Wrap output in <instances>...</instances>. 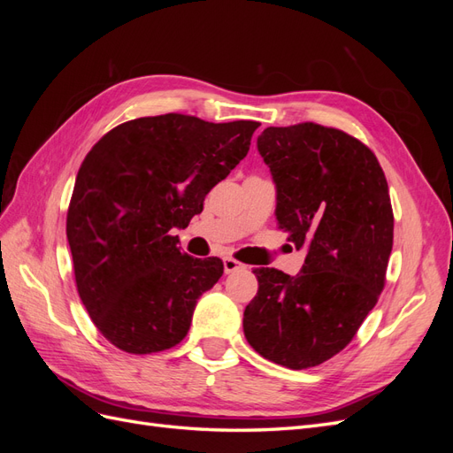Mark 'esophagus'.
<instances>
[{"label": "esophagus", "mask_w": 453, "mask_h": 453, "mask_svg": "<svg viewBox=\"0 0 453 453\" xmlns=\"http://www.w3.org/2000/svg\"><path fill=\"white\" fill-rule=\"evenodd\" d=\"M223 265H225V273H232V272H236V270L243 268L242 263H238L236 258H230V257H226V258L223 260Z\"/></svg>", "instance_id": "esophagus-1"}]
</instances>
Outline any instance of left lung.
<instances>
[{
    "instance_id": "8db88e82",
    "label": "left lung",
    "mask_w": 453,
    "mask_h": 453,
    "mask_svg": "<svg viewBox=\"0 0 453 453\" xmlns=\"http://www.w3.org/2000/svg\"><path fill=\"white\" fill-rule=\"evenodd\" d=\"M258 155L276 185L278 228L303 270H253L258 291L243 334L265 359L300 370L344 349L378 303L393 248L386 175L372 150L346 132L313 122L270 127Z\"/></svg>"
}]
</instances>
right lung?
<instances>
[{
    "mask_svg": "<svg viewBox=\"0 0 453 453\" xmlns=\"http://www.w3.org/2000/svg\"><path fill=\"white\" fill-rule=\"evenodd\" d=\"M257 128L253 120L142 117L107 132L81 164L65 223L75 283L90 319L119 349L157 353L187 336L223 260L183 255L172 230L202 211L211 187L248 155Z\"/></svg>",
    "mask_w": 453,
    "mask_h": 453,
    "instance_id": "right-lung-1",
    "label": "right lung"
}]
</instances>
